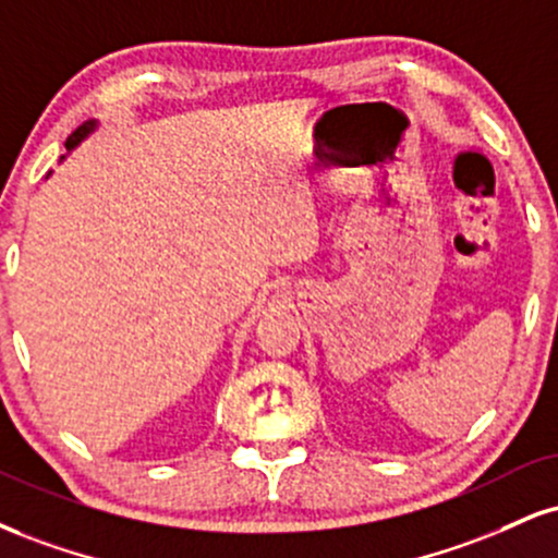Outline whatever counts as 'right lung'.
Listing matches in <instances>:
<instances>
[{
	"instance_id": "obj_1",
	"label": "right lung",
	"mask_w": 558,
	"mask_h": 558,
	"mask_svg": "<svg viewBox=\"0 0 558 558\" xmlns=\"http://www.w3.org/2000/svg\"><path fill=\"white\" fill-rule=\"evenodd\" d=\"M90 130H93V122H87V124H83V126H77V130L72 132L70 137H66V143H64V145H66V150H72V147H75V145L80 143V140H83L85 134L90 132Z\"/></svg>"
}]
</instances>
